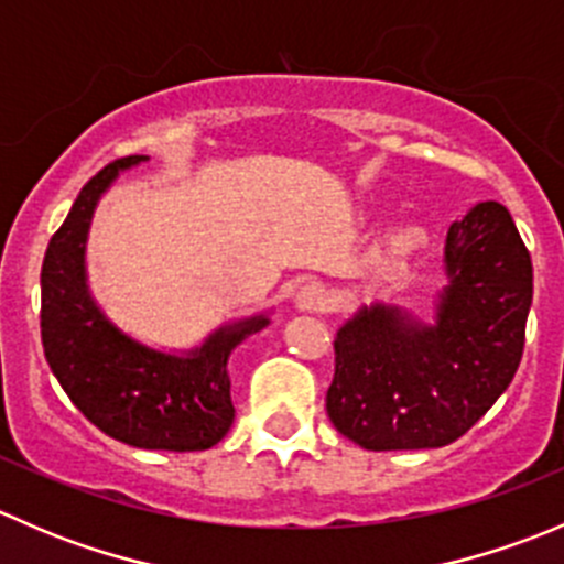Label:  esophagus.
<instances>
[{
  "label": "esophagus",
  "mask_w": 564,
  "mask_h": 564,
  "mask_svg": "<svg viewBox=\"0 0 564 564\" xmlns=\"http://www.w3.org/2000/svg\"><path fill=\"white\" fill-rule=\"evenodd\" d=\"M327 303H329L327 292H324L322 283H316V281L303 283V286L297 289V294H294V308L303 311V314H316V311H324L327 308Z\"/></svg>",
  "instance_id": "esophagus-1"
}]
</instances>
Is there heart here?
<instances>
[{
    "instance_id": "obj_1",
    "label": "heart",
    "mask_w": 564,
    "mask_h": 564,
    "mask_svg": "<svg viewBox=\"0 0 564 564\" xmlns=\"http://www.w3.org/2000/svg\"><path fill=\"white\" fill-rule=\"evenodd\" d=\"M425 231L414 224H398L392 226L388 235L379 242L377 256L379 261H388V264H398V261H406L423 248Z\"/></svg>"
}]
</instances>
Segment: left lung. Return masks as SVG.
<instances>
[{"instance_id": "1", "label": "left lung", "mask_w": 564, "mask_h": 564, "mask_svg": "<svg viewBox=\"0 0 564 564\" xmlns=\"http://www.w3.org/2000/svg\"><path fill=\"white\" fill-rule=\"evenodd\" d=\"M445 275L431 322L379 300L338 327L327 414L366 451L451 445L513 382L532 259L508 207L480 202L453 220Z\"/></svg>"}]
</instances>
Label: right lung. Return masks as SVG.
I'll return each mask as SVG.
<instances>
[{
  "label": "right lung",
  "instance_id": "obj_1",
  "mask_svg": "<svg viewBox=\"0 0 564 564\" xmlns=\"http://www.w3.org/2000/svg\"><path fill=\"white\" fill-rule=\"evenodd\" d=\"M144 161L122 158L95 174L51 237L40 272V335L62 390L111 440L141 451H207L235 423L231 351L270 324L272 308L218 324L191 349L147 344L106 314L89 289V229L108 187Z\"/></svg>",
  "mask_w": 564,
  "mask_h": 564
}]
</instances>
